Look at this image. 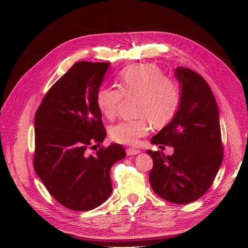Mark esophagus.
I'll return each mask as SVG.
<instances>
[{"mask_svg": "<svg viewBox=\"0 0 248 248\" xmlns=\"http://www.w3.org/2000/svg\"><path fill=\"white\" fill-rule=\"evenodd\" d=\"M140 150L139 149H134V148H128L127 149V155H138V154H140Z\"/></svg>", "mask_w": 248, "mask_h": 248, "instance_id": "34e87169", "label": "esophagus"}]
</instances>
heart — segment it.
<instances>
[{
    "label": "heart",
    "instance_id": "1",
    "mask_svg": "<svg viewBox=\"0 0 248 248\" xmlns=\"http://www.w3.org/2000/svg\"><path fill=\"white\" fill-rule=\"evenodd\" d=\"M118 88L101 86L97 92V105L105 117L114 118L123 97H139L140 118L124 120L110 129V138L124 145H135L148 132V119L155 125L167 124L175 116L180 103L178 84L167 78L155 64L129 66L119 73Z\"/></svg>",
    "mask_w": 248,
    "mask_h": 248
}]
</instances>
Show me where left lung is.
Wrapping results in <instances>:
<instances>
[{
  "mask_svg": "<svg viewBox=\"0 0 248 248\" xmlns=\"http://www.w3.org/2000/svg\"><path fill=\"white\" fill-rule=\"evenodd\" d=\"M180 103L170 123L151 139L170 145L171 155L147 150L154 160L149 182L155 193L173 203L200 198L212 186L223 162L218 108L211 88L192 69L177 67Z\"/></svg>",
  "mask_w": 248,
  "mask_h": 248,
  "instance_id": "obj_1",
  "label": "left lung"
}]
</instances>
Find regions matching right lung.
Listing matches in <instances>:
<instances>
[{
  "mask_svg": "<svg viewBox=\"0 0 248 248\" xmlns=\"http://www.w3.org/2000/svg\"><path fill=\"white\" fill-rule=\"evenodd\" d=\"M108 67L76 62L49 89L35 115V171L53 198L73 211H89L109 197L110 168L125 156L119 144L87 154L107 136L96 96Z\"/></svg>",
  "mask_w": 248,
  "mask_h": 248,
  "instance_id": "1",
  "label": "right lung"
}]
</instances>
